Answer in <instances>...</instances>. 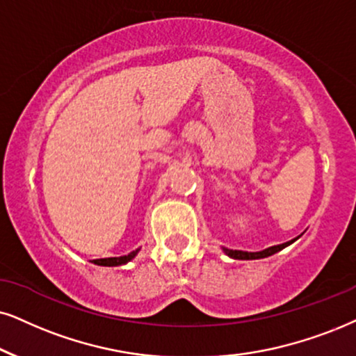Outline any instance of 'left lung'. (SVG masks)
<instances>
[{"mask_svg":"<svg viewBox=\"0 0 356 356\" xmlns=\"http://www.w3.org/2000/svg\"><path fill=\"white\" fill-rule=\"evenodd\" d=\"M296 240H298V238H296ZM296 240H291V241H287V243H282V245H277V246H271V248L263 250V251H258V253H248V251L227 250V248H225V253L230 256V258H235V259H259V258H268V256L277 253V251H281L282 248H286V246H289L291 243H294Z\"/></svg>","mask_w":356,"mask_h":356,"instance_id":"obj_1","label":"left lung"}]
</instances>
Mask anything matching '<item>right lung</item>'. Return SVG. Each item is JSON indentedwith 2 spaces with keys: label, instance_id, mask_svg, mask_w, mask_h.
I'll list each match as a JSON object with an SVG mask.
<instances>
[{
  "label": "right lung",
  "instance_id": "right-lung-1",
  "mask_svg": "<svg viewBox=\"0 0 356 356\" xmlns=\"http://www.w3.org/2000/svg\"><path fill=\"white\" fill-rule=\"evenodd\" d=\"M139 250L133 251V253L126 254V256H120V258H102V259H93V263L95 264H100V266H121V264L128 263V261H131L134 256H136Z\"/></svg>",
  "mask_w": 356,
  "mask_h": 356
}]
</instances>
